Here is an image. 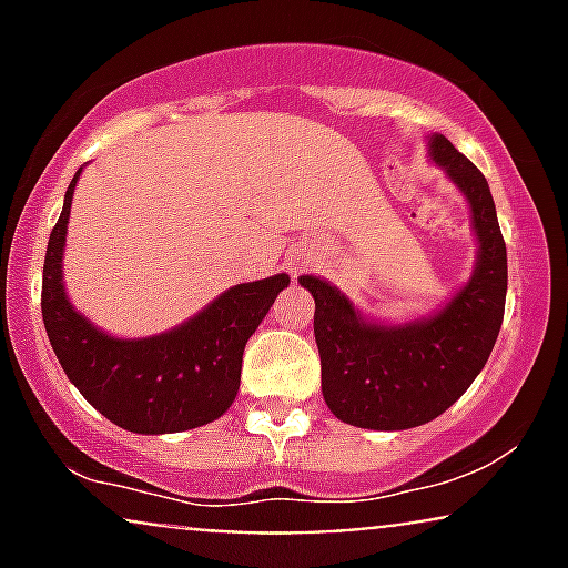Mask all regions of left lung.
I'll use <instances>...</instances> for the list:
<instances>
[{"instance_id":"8db88e82","label":"left lung","mask_w":568,"mask_h":568,"mask_svg":"<svg viewBox=\"0 0 568 568\" xmlns=\"http://www.w3.org/2000/svg\"><path fill=\"white\" fill-rule=\"evenodd\" d=\"M429 149L470 200L480 243L475 275L452 304L429 321L384 328L361 321L347 298L323 280H298L315 298L323 397L352 427L408 429L440 416L486 366L505 317L507 247L491 189L448 139L435 135Z\"/></svg>"}]
</instances>
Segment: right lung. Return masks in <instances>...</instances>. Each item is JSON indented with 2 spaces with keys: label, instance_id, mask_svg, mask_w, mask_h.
<instances>
[{
  "label": "right lung",
  "instance_id": "add662e5",
  "mask_svg": "<svg viewBox=\"0 0 568 568\" xmlns=\"http://www.w3.org/2000/svg\"><path fill=\"white\" fill-rule=\"evenodd\" d=\"M77 179L80 171L50 232L42 270V321L58 363L90 406L130 433H181L219 419L240 389L245 342L288 288V275L234 285L171 334L141 342L101 334L74 312L61 283Z\"/></svg>",
  "mask_w": 568,
  "mask_h": 568
}]
</instances>
